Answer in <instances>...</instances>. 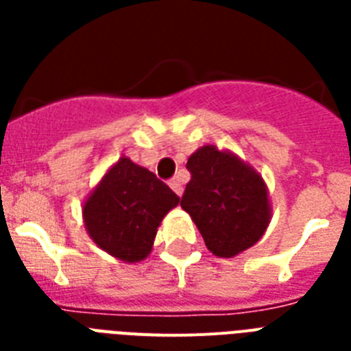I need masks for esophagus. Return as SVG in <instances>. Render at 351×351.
Listing matches in <instances>:
<instances>
[{"instance_id": "34e87169", "label": "esophagus", "mask_w": 351, "mask_h": 351, "mask_svg": "<svg viewBox=\"0 0 351 351\" xmlns=\"http://www.w3.org/2000/svg\"><path fill=\"white\" fill-rule=\"evenodd\" d=\"M169 186H171V189H173L176 195H178V197H182V191H184V187H182V182H180V178H178V176L171 178Z\"/></svg>"}]
</instances>
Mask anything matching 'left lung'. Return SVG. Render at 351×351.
Here are the masks:
<instances>
[{"mask_svg": "<svg viewBox=\"0 0 351 351\" xmlns=\"http://www.w3.org/2000/svg\"><path fill=\"white\" fill-rule=\"evenodd\" d=\"M191 180L180 200L208 250L231 258L253 244L271 219L267 187L251 165L230 151L204 145L187 160Z\"/></svg>", "mask_w": 351, "mask_h": 351, "instance_id": "left-lung-1", "label": "left lung"}]
</instances>
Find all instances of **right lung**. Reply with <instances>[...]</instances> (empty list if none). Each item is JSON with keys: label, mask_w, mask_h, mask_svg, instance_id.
Instances as JSON below:
<instances>
[{"label": "right lung", "mask_w": 351, "mask_h": 351, "mask_svg": "<svg viewBox=\"0 0 351 351\" xmlns=\"http://www.w3.org/2000/svg\"><path fill=\"white\" fill-rule=\"evenodd\" d=\"M178 202L154 173L121 156L85 200V228L109 255L140 262L153 250L162 219Z\"/></svg>", "instance_id": "1"}]
</instances>
